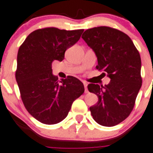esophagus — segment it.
I'll use <instances>...</instances> for the list:
<instances>
[{
	"label": "esophagus",
	"instance_id": "obj_1",
	"mask_svg": "<svg viewBox=\"0 0 153 153\" xmlns=\"http://www.w3.org/2000/svg\"><path fill=\"white\" fill-rule=\"evenodd\" d=\"M83 85H84V87H85V92L87 93V92H88V88H87V85H88V84H87V82H83Z\"/></svg>",
	"mask_w": 153,
	"mask_h": 153
}]
</instances>
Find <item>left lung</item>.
Returning <instances> with one entry per match:
<instances>
[{
	"mask_svg": "<svg viewBox=\"0 0 153 153\" xmlns=\"http://www.w3.org/2000/svg\"><path fill=\"white\" fill-rule=\"evenodd\" d=\"M82 38L96 53V68L110 79L105 86L88 85V91L98 96L91 114L100 125L115 126L130 115L142 86L139 53L130 37L111 27L87 29Z\"/></svg>",
	"mask_w": 153,
	"mask_h": 153,
	"instance_id": "left-lung-1",
	"label": "left lung"
}]
</instances>
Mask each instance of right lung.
<instances>
[{
  "label": "right lung",
  "instance_id": "obj_1",
  "mask_svg": "<svg viewBox=\"0 0 153 153\" xmlns=\"http://www.w3.org/2000/svg\"><path fill=\"white\" fill-rule=\"evenodd\" d=\"M83 31L55 27L36 29L19 47L15 79L25 109L39 122L62 121L73 102L84 92L82 82L76 78L59 81L52 74V63L64 60L67 49L79 40Z\"/></svg>",
  "mask_w": 153,
  "mask_h": 153
}]
</instances>
